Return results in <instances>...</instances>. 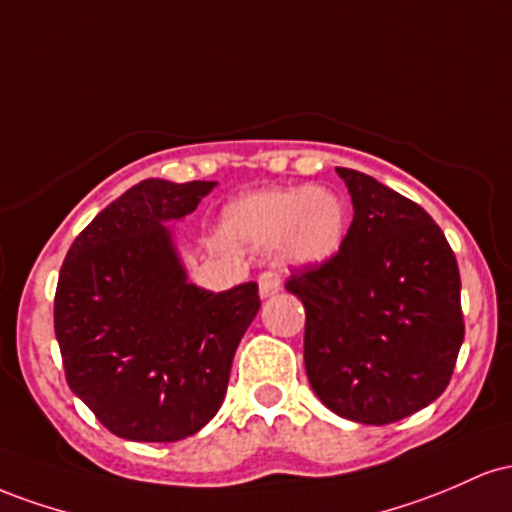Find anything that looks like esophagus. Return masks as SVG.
<instances>
[{"label": "esophagus", "mask_w": 512, "mask_h": 512, "mask_svg": "<svg viewBox=\"0 0 512 512\" xmlns=\"http://www.w3.org/2000/svg\"><path fill=\"white\" fill-rule=\"evenodd\" d=\"M258 287H261V297H271L280 290V275L275 271H263L258 275Z\"/></svg>", "instance_id": "1"}]
</instances>
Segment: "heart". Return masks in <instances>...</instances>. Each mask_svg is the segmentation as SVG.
<instances>
[{
    "instance_id": "obj_1",
    "label": "heart",
    "mask_w": 512,
    "mask_h": 512,
    "mask_svg": "<svg viewBox=\"0 0 512 512\" xmlns=\"http://www.w3.org/2000/svg\"><path fill=\"white\" fill-rule=\"evenodd\" d=\"M225 229L244 244L280 239L285 258L321 263L341 249L346 210L326 188H271L239 198L227 208Z\"/></svg>"
}]
</instances>
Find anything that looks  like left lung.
<instances>
[{"label":"left lung","mask_w":512,"mask_h":512,"mask_svg":"<svg viewBox=\"0 0 512 512\" xmlns=\"http://www.w3.org/2000/svg\"><path fill=\"white\" fill-rule=\"evenodd\" d=\"M341 249L292 268L304 304V367L321 404L367 426L421 411L450 384L464 341L459 268L433 217L353 169Z\"/></svg>","instance_id":"1"}]
</instances>
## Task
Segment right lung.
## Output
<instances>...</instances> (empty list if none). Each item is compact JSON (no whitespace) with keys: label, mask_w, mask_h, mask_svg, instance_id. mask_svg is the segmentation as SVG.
Masks as SVG:
<instances>
[{"label":"right lung","mask_w":512,"mask_h":512,"mask_svg":"<svg viewBox=\"0 0 512 512\" xmlns=\"http://www.w3.org/2000/svg\"><path fill=\"white\" fill-rule=\"evenodd\" d=\"M215 186L137 183L79 232L60 268L55 336L67 384L118 438L198 433L222 406L261 307L256 283L217 295L188 283L164 227Z\"/></svg>","instance_id":"obj_1"}]
</instances>
